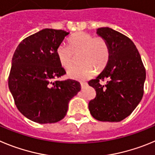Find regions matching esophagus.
Instances as JSON below:
<instances>
[{
    "mask_svg": "<svg viewBox=\"0 0 155 155\" xmlns=\"http://www.w3.org/2000/svg\"><path fill=\"white\" fill-rule=\"evenodd\" d=\"M80 85H81V87H82V89H84L86 86H87V83H86V82H81L80 83Z\"/></svg>",
    "mask_w": 155,
    "mask_h": 155,
    "instance_id": "esophagus-1",
    "label": "esophagus"
}]
</instances>
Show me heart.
<instances>
[{
  "instance_id": "b5f03b06",
  "label": "heart",
  "mask_w": 155,
  "mask_h": 155,
  "mask_svg": "<svg viewBox=\"0 0 155 155\" xmlns=\"http://www.w3.org/2000/svg\"><path fill=\"white\" fill-rule=\"evenodd\" d=\"M68 44L69 45H59L56 48V55L62 67L69 69L73 64L75 55L81 54L79 61L82 65L68 71V76L72 79H89L93 76L95 70H103L110 60V47L104 38L94 37L81 31L72 35L68 40Z\"/></svg>"
}]
</instances>
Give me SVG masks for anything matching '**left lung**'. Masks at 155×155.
<instances>
[{
    "mask_svg": "<svg viewBox=\"0 0 155 155\" xmlns=\"http://www.w3.org/2000/svg\"><path fill=\"white\" fill-rule=\"evenodd\" d=\"M97 32L109 43L111 53L104 71L88 82L97 93L89 110L97 120L120 122L131 114L143 97L145 68L129 38L107 27ZM101 81L107 83L102 84Z\"/></svg>",
    "mask_w": 155,
    "mask_h": 155,
    "instance_id": "obj_1",
    "label": "left lung"
}]
</instances>
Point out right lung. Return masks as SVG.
<instances>
[{
    "instance_id": "right-lung-1",
    "label": "right lung",
    "mask_w": 155,
    "mask_h": 155,
    "mask_svg": "<svg viewBox=\"0 0 155 155\" xmlns=\"http://www.w3.org/2000/svg\"><path fill=\"white\" fill-rule=\"evenodd\" d=\"M68 35L64 30L43 29L22 40L14 53L8 86L17 108L34 122L63 119L69 102L81 90L77 81L58 80L65 71L56 48Z\"/></svg>"
}]
</instances>
